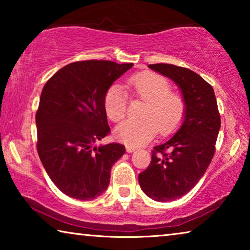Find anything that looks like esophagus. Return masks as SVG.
Masks as SVG:
<instances>
[{
	"instance_id": "obj_1",
	"label": "esophagus",
	"mask_w": 250,
	"mask_h": 250,
	"mask_svg": "<svg viewBox=\"0 0 250 250\" xmlns=\"http://www.w3.org/2000/svg\"><path fill=\"white\" fill-rule=\"evenodd\" d=\"M125 149H126V152H129V153H131V152H133V151L135 150V147L132 146L126 145V146H125Z\"/></svg>"
}]
</instances>
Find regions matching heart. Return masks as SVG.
Segmentation results:
<instances>
[{"label":"heart","mask_w":250,"mask_h":250,"mask_svg":"<svg viewBox=\"0 0 250 250\" xmlns=\"http://www.w3.org/2000/svg\"><path fill=\"white\" fill-rule=\"evenodd\" d=\"M125 88L131 96L145 101L141 118L125 120L116 130L117 137L125 145L141 146L158 131L167 135L179 128L186 112V101L181 92L172 90L166 77L145 71L130 77ZM104 107L110 120L121 121L126 112V94L119 86H111L104 95Z\"/></svg>","instance_id":"heart-1"}]
</instances>
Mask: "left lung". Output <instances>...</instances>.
Returning <instances> with one entry per match:
<instances>
[{
  "label": "left lung",
  "mask_w": 250,
  "mask_h": 250,
  "mask_svg": "<svg viewBox=\"0 0 250 250\" xmlns=\"http://www.w3.org/2000/svg\"><path fill=\"white\" fill-rule=\"evenodd\" d=\"M179 84L186 101L183 125L170 140L155 146L139 184L158 202L177 200L196 185L215 154L221 116L210 84L193 70L171 64L149 65Z\"/></svg>",
  "instance_id": "obj_1"
}]
</instances>
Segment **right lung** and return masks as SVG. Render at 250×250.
Segmentation results:
<instances>
[{"label": "right lung", "mask_w": 250, "mask_h": 250, "mask_svg": "<svg viewBox=\"0 0 250 250\" xmlns=\"http://www.w3.org/2000/svg\"><path fill=\"white\" fill-rule=\"evenodd\" d=\"M132 66L96 59L75 62L45 83L35 117L36 147L50 180L66 195L89 201L107 189L111 167L125 147L117 142L95 146L110 133L104 98Z\"/></svg>", "instance_id": "obj_1"}]
</instances>
